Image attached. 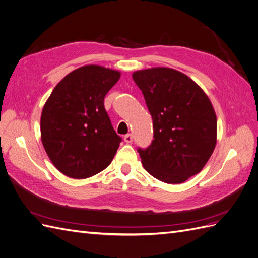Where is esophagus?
I'll use <instances>...</instances> for the list:
<instances>
[{
  "label": "esophagus",
  "mask_w": 258,
  "mask_h": 258,
  "mask_svg": "<svg viewBox=\"0 0 258 258\" xmlns=\"http://www.w3.org/2000/svg\"><path fill=\"white\" fill-rule=\"evenodd\" d=\"M123 140H124V142H126L127 144L131 143V142H132V135H131V134H128V135H126V136L123 137Z\"/></svg>",
  "instance_id": "34e87169"
}]
</instances>
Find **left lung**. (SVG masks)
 Returning a JSON list of instances; mask_svg holds the SVG:
<instances>
[{
    "label": "left lung",
    "instance_id": "obj_1",
    "mask_svg": "<svg viewBox=\"0 0 258 258\" xmlns=\"http://www.w3.org/2000/svg\"><path fill=\"white\" fill-rule=\"evenodd\" d=\"M132 79L153 118L154 140L139 150L144 169L167 184H181L204 169L217 141L212 103L186 74L171 68L139 70Z\"/></svg>",
    "mask_w": 258,
    "mask_h": 258
}]
</instances>
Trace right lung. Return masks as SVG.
Wrapping results in <instances>:
<instances>
[{
  "mask_svg": "<svg viewBox=\"0 0 258 258\" xmlns=\"http://www.w3.org/2000/svg\"><path fill=\"white\" fill-rule=\"evenodd\" d=\"M121 73L102 66L74 70L53 88L41 115V139L62 174L83 179L110 166L121 139L104 108V97Z\"/></svg>",
  "mask_w": 258,
  "mask_h": 258,
  "instance_id": "1",
  "label": "right lung"
}]
</instances>
